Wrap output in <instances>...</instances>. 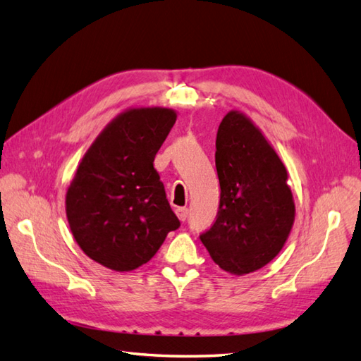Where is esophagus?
Returning a JSON list of instances; mask_svg holds the SVG:
<instances>
[{
  "instance_id": "34e87169",
  "label": "esophagus",
  "mask_w": 361,
  "mask_h": 361,
  "mask_svg": "<svg viewBox=\"0 0 361 361\" xmlns=\"http://www.w3.org/2000/svg\"><path fill=\"white\" fill-rule=\"evenodd\" d=\"M175 213H176V216H178V219H180L181 222H185L186 219H188L189 209H188V208H176V209H175Z\"/></svg>"
}]
</instances>
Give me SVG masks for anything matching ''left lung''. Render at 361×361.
Segmentation results:
<instances>
[{"label":"left lung","instance_id":"8db88e82","mask_svg":"<svg viewBox=\"0 0 361 361\" xmlns=\"http://www.w3.org/2000/svg\"><path fill=\"white\" fill-rule=\"evenodd\" d=\"M216 169L221 202L200 241L224 271L253 272L279 255L294 224L288 172L261 131L238 111L219 125Z\"/></svg>","mask_w":361,"mask_h":361}]
</instances>
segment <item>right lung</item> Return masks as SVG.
<instances>
[{
    "label": "right lung",
    "instance_id": "obj_1",
    "mask_svg": "<svg viewBox=\"0 0 361 361\" xmlns=\"http://www.w3.org/2000/svg\"><path fill=\"white\" fill-rule=\"evenodd\" d=\"M176 120L172 109L120 114L84 154L67 190V219L78 245L112 271H133L180 227L154 157Z\"/></svg>",
    "mask_w": 361,
    "mask_h": 361
}]
</instances>
